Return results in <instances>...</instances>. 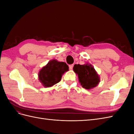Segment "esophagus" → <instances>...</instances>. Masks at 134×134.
I'll return each instance as SVG.
<instances>
[{
  "label": "esophagus",
  "mask_w": 134,
  "mask_h": 134,
  "mask_svg": "<svg viewBox=\"0 0 134 134\" xmlns=\"http://www.w3.org/2000/svg\"><path fill=\"white\" fill-rule=\"evenodd\" d=\"M74 66V65L73 64H71V65H69V69L70 70H72V68Z\"/></svg>",
  "instance_id": "1"
}]
</instances>
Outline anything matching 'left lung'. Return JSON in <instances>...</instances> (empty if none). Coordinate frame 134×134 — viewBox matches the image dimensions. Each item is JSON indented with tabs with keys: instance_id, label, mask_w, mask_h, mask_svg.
Instances as JSON below:
<instances>
[{
	"instance_id": "left-lung-1",
	"label": "left lung",
	"mask_w": 134,
	"mask_h": 134,
	"mask_svg": "<svg viewBox=\"0 0 134 134\" xmlns=\"http://www.w3.org/2000/svg\"><path fill=\"white\" fill-rule=\"evenodd\" d=\"M73 70L78 75L81 86L86 90H91L97 87L100 82L99 75L91 64H75Z\"/></svg>"
}]
</instances>
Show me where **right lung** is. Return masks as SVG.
Masks as SVG:
<instances>
[{
  "mask_svg": "<svg viewBox=\"0 0 134 134\" xmlns=\"http://www.w3.org/2000/svg\"><path fill=\"white\" fill-rule=\"evenodd\" d=\"M68 70L69 66L65 63L51 60L39 71L38 79L44 87H51L59 83L63 75Z\"/></svg>",
  "mask_w": 134,
  "mask_h": 134,
  "instance_id": "obj_1",
  "label": "right lung"
}]
</instances>
